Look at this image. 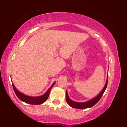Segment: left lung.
Here are the masks:
<instances>
[{
    "label": "left lung",
    "instance_id": "8db88e82",
    "mask_svg": "<svg viewBox=\"0 0 127 127\" xmlns=\"http://www.w3.org/2000/svg\"><path fill=\"white\" fill-rule=\"evenodd\" d=\"M107 82H108V76H107V81H106V83L104 86V88L102 90L101 93L98 94L97 97H95L94 98L92 99V100H90V101H87V102H84V103H78V102H75L73 101L72 100H71L68 97L67 92L66 91L65 93V100H66L67 103H68V104L71 107H73V108H76V109H86L88 108V107H91L92 106H94L96 103L98 102L99 100H100V98H101V97L103 96V94H104V91H105L106 88H107Z\"/></svg>",
    "mask_w": 127,
    "mask_h": 127
}]
</instances>
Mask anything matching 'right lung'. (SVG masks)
I'll list each match as a JSON object with an SVG mask.
<instances>
[{
  "label": "right lung",
  "mask_w": 127,
  "mask_h": 127,
  "mask_svg": "<svg viewBox=\"0 0 127 127\" xmlns=\"http://www.w3.org/2000/svg\"><path fill=\"white\" fill-rule=\"evenodd\" d=\"M55 82L53 83L51 87L48 89L47 92L44 94V95L42 96H39V97H30V96H27L23 94V93L19 92L17 89L15 88V87H14V84H12L13 89H14V91L15 92V94L17 95V97H18V98H20L21 101L25 102V103H29L30 104H42L43 103L46 101L47 100L48 98L49 97V92H50L51 89L52 88V87H53V85H54Z\"/></svg>",
  "instance_id": "right-lung-1"
}]
</instances>
